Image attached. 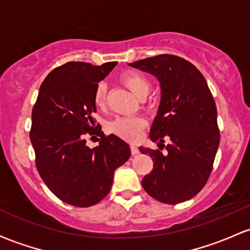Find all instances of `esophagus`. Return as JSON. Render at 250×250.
Masks as SVG:
<instances>
[{
	"mask_svg": "<svg viewBox=\"0 0 250 250\" xmlns=\"http://www.w3.org/2000/svg\"><path fill=\"white\" fill-rule=\"evenodd\" d=\"M130 150H131V154H133V155H136V154L140 153L139 148H137L135 145H131V146H130Z\"/></svg>",
	"mask_w": 250,
	"mask_h": 250,
	"instance_id": "obj_1",
	"label": "esophagus"
}]
</instances>
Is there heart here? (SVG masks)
<instances>
[{
  "instance_id": "obj_1",
  "label": "heart",
  "mask_w": 250,
  "mask_h": 250,
  "mask_svg": "<svg viewBox=\"0 0 250 250\" xmlns=\"http://www.w3.org/2000/svg\"><path fill=\"white\" fill-rule=\"evenodd\" d=\"M120 81L139 99L147 96L150 90V81L147 76L139 71H125L120 75ZM93 101L99 109H104L107 107V85L105 83L101 82L96 85L93 94ZM143 127H145V121L141 117H117L110 123L109 129L111 133L123 140L136 141Z\"/></svg>"
}]
</instances>
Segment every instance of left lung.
I'll return each mask as SVG.
<instances>
[{
    "instance_id": "left-lung-1",
    "label": "left lung",
    "mask_w": 250,
    "mask_h": 250,
    "mask_svg": "<svg viewBox=\"0 0 250 250\" xmlns=\"http://www.w3.org/2000/svg\"><path fill=\"white\" fill-rule=\"evenodd\" d=\"M159 80L161 102L150 129V140L168 139L166 153L140 147L153 160V170L142 180L145 190L160 202L176 205L193 199L210 176L220 143L217 111L207 81L182 57L162 54L129 63Z\"/></svg>"
}]
</instances>
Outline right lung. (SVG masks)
<instances>
[{
  "label": "right lung",
  "mask_w": 250,
  "mask_h": 250,
  "mask_svg": "<svg viewBox=\"0 0 250 250\" xmlns=\"http://www.w3.org/2000/svg\"><path fill=\"white\" fill-rule=\"evenodd\" d=\"M116 64L68 62L55 68L42 82L31 113L29 136L40 176L51 193L75 207L104 199L114 171L130 157L128 143L116 135L105 136L91 116L95 87ZM85 134H99L100 145L89 148Z\"/></svg>",
  "instance_id": "1"
}]
</instances>
